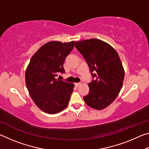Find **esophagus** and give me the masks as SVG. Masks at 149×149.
<instances>
[{
  "mask_svg": "<svg viewBox=\"0 0 149 149\" xmlns=\"http://www.w3.org/2000/svg\"><path fill=\"white\" fill-rule=\"evenodd\" d=\"M81 85V83H76V84H75V86L76 87H78Z\"/></svg>",
  "mask_w": 149,
  "mask_h": 149,
  "instance_id": "1",
  "label": "esophagus"
}]
</instances>
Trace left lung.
Segmentation results:
<instances>
[{
    "mask_svg": "<svg viewBox=\"0 0 149 149\" xmlns=\"http://www.w3.org/2000/svg\"><path fill=\"white\" fill-rule=\"evenodd\" d=\"M74 44L95 77L88 84L89 92L84 100L94 109H104L116 99L122 87L125 72L119 55L111 45L100 39L83 40Z\"/></svg>",
    "mask_w": 149,
    "mask_h": 149,
    "instance_id": "1",
    "label": "left lung"
}]
</instances>
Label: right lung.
Here are the masks:
<instances>
[{
	"mask_svg": "<svg viewBox=\"0 0 149 149\" xmlns=\"http://www.w3.org/2000/svg\"><path fill=\"white\" fill-rule=\"evenodd\" d=\"M74 47V41H50L33 55L26 71V84L39 109L48 114L61 112L67 107L74 84L56 79L65 73L63 64Z\"/></svg>",
	"mask_w": 149,
	"mask_h": 149,
	"instance_id": "right-lung-1",
	"label": "right lung"
}]
</instances>
